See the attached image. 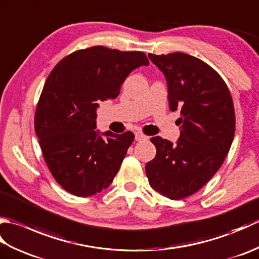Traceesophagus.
Listing matches in <instances>:
<instances>
[{"label": "esophagus", "instance_id": "1", "mask_svg": "<svg viewBox=\"0 0 259 259\" xmlns=\"http://www.w3.org/2000/svg\"><path fill=\"white\" fill-rule=\"evenodd\" d=\"M146 139H148V137L145 136L144 134L136 133V140L137 141H142V140H146Z\"/></svg>", "mask_w": 259, "mask_h": 259}]
</instances>
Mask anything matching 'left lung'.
Masks as SVG:
<instances>
[{
	"label": "left lung",
	"instance_id": "obj_1",
	"mask_svg": "<svg viewBox=\"0 0 259 259\" xmlns=\"http://www.w3.org/2000/svg\"><path fill=\"white\" fill-rule=\"evenodd\" d=\"M148 57L166 76L169 108L181 117L177 144L151 138L157 153L146 174L159 194L184 199L205 186L228 155L236 123L232 95L222 76L199 59L181 52Z\"/></svg>",
	"mask_w": 259,
	"mask_h": 259
}]
</instances>
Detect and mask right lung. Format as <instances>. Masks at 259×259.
<instances>
[{
	"mask_svg": "<svg viewBox=\"0 0 259 259\" xmlns=\"http://www.w3.org/2000/svg\"><path fill=\"white\" fill-rule=\"evenodd\" d=\"M144 52L91 47L63 58L38 99L34 129L47 166L70 194L88 197L108 188L135 135L96 131L99 102L119 96L133 70L148 65Z\"/></svg>",
	"mask_w": 259,
	"mask_h": 259,
	"instance_id": "obj_1",
	"label": "right lung"
}]
</instances>
